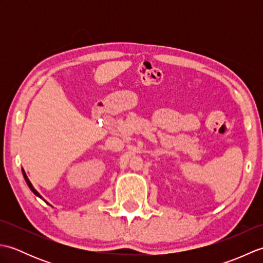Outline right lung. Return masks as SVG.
I'll list each match as a JSON object with an SVG mask.
<instances>
[{"instance_id": "right-lung-1", "label": "right lung", "mask_w": 263, "mask_h": 263, "mask_svg": "<svg viewBox=\"0 0 263 263\" xmlns=\"http://www.w3.org/2000/svg\"><path fill=\"white\" fill-rule=\"evenodd\" d=\"M22 174H24V177H25V180H26V182H27V184H28V186H29L30 187V190H31V191L33 192V193H35L36 195H37V197H39V198H42L41 197V194H39L37 191H36V190L35 189H33V186L31 185V183H30V181L29 180H28V177H27V175L25 174V172H24V170H22ZM43 199V198H42Z\"/></svg>"}]
</instances>
